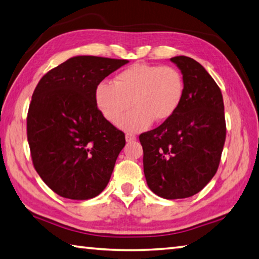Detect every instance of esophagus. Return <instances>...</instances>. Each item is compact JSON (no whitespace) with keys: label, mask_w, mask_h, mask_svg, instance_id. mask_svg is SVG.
<instances>
[{"label":"esophagus","mask_w":259,"mask_h":259,"mask_svg":"<svg viewBox=\"0 0 259 259\" xmlns=\"http://www.w3.org/2000/svg\"><path fill=\"white\" fill-rule=\"evenodd\" d=\"M126 143H133L136 140V136L134 134H125Z\"/></svg>","instance_id":"34e87169"}]
</instances>
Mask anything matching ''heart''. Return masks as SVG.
<instances>
[{
	"label": "heart",
	"instance_id": "obj_1",
	"mask_svg": "<svg viewBox=\"0 0 259 259\" xmlns=\"http://www.w3.org/2000/svg\"><path fill=\"white\" fill-rule=\"evenodd\" d=\"M185 95V81L178 69L168 65L136 63L122 70L114 82L101 81L95 102L106 121L116 124L130 107L134 110L119 125L125 131L147 129L153 121L161 123L176 113Z\"/></svg>",
	"mask_w": 259,
	"mask_h": 259
}]
</instances>
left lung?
<instances>
[{
	"label": "left lung",
	"mask_w": 259,
	"mask_h": 259,
	"mask_svg": "<svg viewBox=\"0 0 259 259\" xmlns=\"http://www.w3.org/2000/svg\"><path fill=\"white\" fill-rule=\"evenodd\" d=\"M171 61L180 69L185 95L170 119L139 136L149 189L165 199L196 195L218 171L225 142L223 96L205 68L188 56Z\"/></svg>",
	"instance_id": "left-lung-1"
}]
</instances>
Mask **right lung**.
<instances>
[{
	"instance_id": "right-lung-1",
	"label": "right lung",
	"mask_w": 259,
	"mask_h": 259,
	"mask_svg": "<svg viewBox=\"0 0 259 259\" xmlns=\"http://www.w3.org/2000/svg\"><path fill=\"white\" fill-rule=\"evenodd\" d=\"M128 62L73 56L35 88L27 116L28 144L35 170L59 196L87 200L109 183L125 137L101 114L95 88Z\"/></svg>"
}]
</instances>
